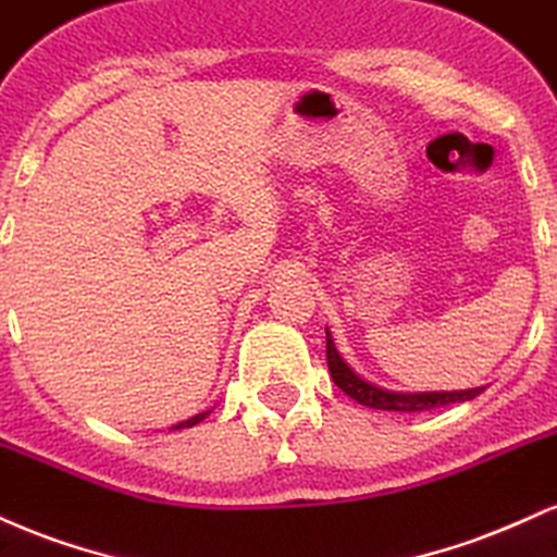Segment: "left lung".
<instances>
[{
    "label": "left lung",
    "instance_id": "left-lung-1",
    "mask_svg": "<svg viewBox=\"0 0 557 557\" xmlns=\"http://www.w3.org/2000/svg\"><path fill=\"white\" fill-rule=\"evenodd\" d=\"M325 357H329V370L333 383L344 391L346 396L355 398L357 404L370 409H383V411H430L437 407H448V404H461L472 401L474 396H480L485 391V385L469 391H430V394H398V391H385L381 385L364 381L362 375H357L349 364L344 362V357L338 355L336 344H333L331 331L325 329Z\"/></svg>",
    "mask_w": 557,
    "mask_h": 557
}]
</instances>
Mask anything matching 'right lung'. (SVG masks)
Masks as SVG:
<instances>
[{
  "label": "right lung",
  "instance_id": "1",
  "mask_svg": "<svg viewBox=\"0 0 557 557\" xmlns=\"http://www.w3.org/2000/svg\"><path fill=\"white\" fill-rule=\"evenodd\" d=\"M211 414V409L208 411H200V414H195V417H189V420H185V422H180V424H174L172 430H182V428H193V424H198V422H202L206 420V417Z\"/></svg>",
  "mask_w": 557,
  "mask_h": 557
}]
</instances>
